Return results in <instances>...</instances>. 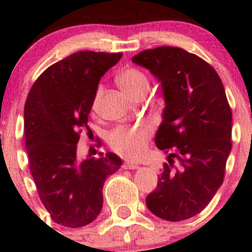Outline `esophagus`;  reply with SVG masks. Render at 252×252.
<instances>
[{"instance_id":"obj_1","label":"esophagus","mask_w":252,"mask_h":252,"mask_svg":"<svg viewBox=\"0 0 252 252\" xmlns=\"http://www.w3.org/2000/svg\"><path fill=\"white\" fill-rule=\"evenodd\" d=\"M139 165H136V163L134 162H130V161H126V162L123 163V168H126V170H135V168H138Z\"/></svg>"}]
</instances>
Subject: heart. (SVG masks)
Masks as SVG:
<instances>
[{
  "mask_svg": "<svg viewBox=\"0 0 252 252\" xmlns=\"http://www.w3.org/2000/svg\"><path fill=\"white\" fill-rule=\"evenodd\" d=\"M118 84L124 92L134 98L140 92L148 91L149 80L140 70L135 67H128L119 74ZM99 96H101V89L94 97V103H97ZM149 134H150V128L146 126H119L109 135V144L121 155L129 158H138L145 151Z\"/></svg>",
  "mask_w": 252,
  "mask_h": 252,
  "instance_id": "b5f03b06",
  "label": "heart"
}]
</instances>
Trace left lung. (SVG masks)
<instances>
[{
    "label": "left lung",
    "instance_id": "1",
    "mask_svg": "<svg viewBox=\"0 0 252 252\" xmlns=\"http://www.w3.org/2000/svg\"><path fill=\"white\" fill-rule=\"evenodd\" d=\"M134 64L158 79L165 108L155 135L160 150L172 153L146 197L149 211L168 221L203 211L224 180L231 150V109L216 70L203 59L175 46L136 54ZM179 167H173V158Z\"/></svg>",
    "mask_w": 252,
    "mask_h": 252
}]
</instances>
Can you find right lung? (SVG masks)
I'll return each mask as SVG.
<instances>
[{"label": "right lung", "mask_w": 252, "mask_h": 252, "mask_svg": "<svg viewBox=\"0 0 252 252\" xmlns=\"http://www.w3.org/2000/svg\"><path fill=\"white\" fill-rule=\"evenodd\" d=\"M122 53L79 51L49 66L29 91L24 136L31 173L51 219L67 228L92 223L103 204L104 181L122 166L114 153L77 158L101 77Z\"/></svg>", "instance_id": "obj_1"}]
</instances>
